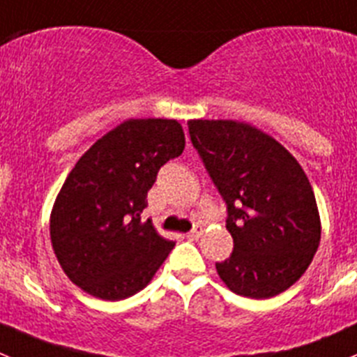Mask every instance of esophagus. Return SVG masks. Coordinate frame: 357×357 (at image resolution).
<instances>
[{
    "mask_svg": "<svg viewBox=\"0 0 357 357\" xmlns=\"http://www.w3.org/2000/svg\"><path fill=\"white\" fill-rule=\"evenodd\" d=\"M202 233H203L202 227H195V229H192L191 233H188V238H191V240H198L199 236H202Z\"/></svg>",
    "mask_w": 357,
    "mask_h": 357,
    "instance_id": "obj_1",
    "label": "esophagus"
}]
</instances>
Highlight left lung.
<instances>
[{"label": "left lung", "mask_w": 357, "mask_h": 357, "mask_svg": "<svg viewBox=\"0 0 357 357\" xmlns=\"http://www.w3.org/2000/svg\"><path fill=\"white\" fill-rule=\"evenodd\" d=\"M189 133L227 203L233 254L215 263L240 296H277L305 273L321 242V217L308 176L293 154L256 126L191 119Z\"/></svg>", "instance_id": "1"}]
</instances>
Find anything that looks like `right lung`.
I'll return each mask as SVG.
<instances>
[{
  "mask_svg": "<svg viewBox=\"0 0 357 357\" xmlns=\"http://www.w3.org/2000/svg\"><path fill=\"white\" fill-rule=\"evenodd\" d=\"M175 119H128L94 142L68 173L50 212L61 268L107 301L144 289L175 243L142 220L159 168L184 152Z\"/></svg>",
  "mask_w": 357,
  "mask_h": 357,
  "instance_id": "1",
  "label": "right lung"
}]
</instances>
